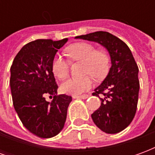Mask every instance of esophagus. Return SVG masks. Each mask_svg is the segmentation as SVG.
<instances>
[{
  "label": "esophagus",
  "instance_id": "obj_1",
  "mask_svg": "<svg viewBox=\"0 0 155 155\" xmlns=\"http://www.w3.org/2000/svg\"><path fill=\"white\" fill-rule=\"evenodd\" d=\"M72 97L74 99H82V100H85L89 97V95L87 94H84V95H73Z\"/></svg>",
  "mask_w": 155,
  "mask_h": 155
}]
</instances>
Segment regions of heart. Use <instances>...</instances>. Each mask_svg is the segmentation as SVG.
<instances>
[{
	"mask_svg": "<svg viewBox=\"0 0 155 155\" xmlns=\"http://www.w3.org/2000/svg\"><path fill=\"white\" fill-rule=\"evenodd\" d=\"M69 57L74 61H83V73L90 74L95 79L104 77L110 68V55L103 50H96L94 45L80 42L70 45L66 49ZM70 70V63L60 54L54 57L52 62V71L59 79L67 76ZM93 84L90 75L83 77L69 78L61 85V91L64 94L78 95L84 93Z\"/></svg>",
	"mask_w": 155,
	"mask_h": 155,
	"instance_id": "1",
	"label": "heart"
}]
</instances>
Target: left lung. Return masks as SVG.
I'll list each match as a JSON object with an SVG mask.
<instances>
[{"mask_svg": "<svg viewBox=\"0 0 155 155\" xmlns=\"http://www.w3.org/2000/svg\"><path fill=\"white\" fill-rule=\"evenodd\" d=\"M104 46L109 52L111 67L93 95L102 94L101 105L91 114L95 125L103 132L116 134L130 125L135 115L139 99V68L132 52L123 41L106 31L76 36Z\"/></svg>", "mask_w": 155, "mask_h": 155, "instance_id": "8db88e82", "label": "left lung"}]
</instances>
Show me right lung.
I'll list each match as a JSON object with an SVG mask.
<instances>
[{
	"mask_svg": "<svg viewBox=\"0 0 155 155\" xmlns=\"http://www.w3.org/2000/svg\"><path fill=\"white\" fill-rule=\"evenodd\" d=\"M68 41L36 40L19 51L11 67L13 105L23 125L40 138H52L64 128L67 109L72 101L66 94L57 95L58 86L52 62L59 49ZM54 95L51 102L44 95Z\"/></svg>",
	"mask_w": 155,
	"mask_h": 155,
	"instance_id": "right-lung-1",
	"label": "right lung"
}]
</instances>
